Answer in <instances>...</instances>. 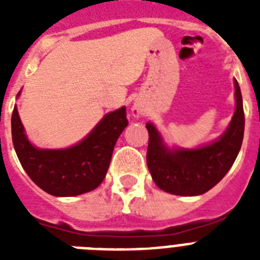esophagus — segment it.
Listing matches in <instances>:
<instances>
[{"label":"esophagus","instance_id":"esophagus-1","mask_svg":"<svg viewBox=\"0 0 260 260\" xmlns=\"http://www.w3.org/2000/svg\"><path fill=\"white\" fill-rule=\"evenodd\" d=\"M132 112H133V116H134V117H141L142 114H143V108H142L141 105L134 104Z\"/></svg>","mask_w":260,"mask_h":260}]
</instances>
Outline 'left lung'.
<instances>
[{
  "label": "left lung",
  "mask_w": 260,
  "mask_h": 260,
  "mask_svg": "<svg viewBox=\"0 0 260 260\" xmlns=\"http://www.w3.org/2000/svg\"><path fill=\"white\" fill-rule=\"evenodd\" d=\"M236 112L228 130L210 146L197 150L169 151L152 123H147V167L161 190L174 195H201L224 178L242 146L245 130L242 95L237 80Z\"/></svg>",
  "instance_id": "1"
}]
</instances>
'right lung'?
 Instances as JSON below:
<instances>
[{"instance_id":"1","label":"right lung","mask_w":260,"mask_h":260,"mask_svg":"<svg viewBox=\"0 0 260 260\" xmlns=\"http://www.w3.org/2000/svg\"><path fill=\"white\" fill-rule=\"evenodd\" d=\"M126 108L108 113L77 146L39 150L24 134L17 108L11 114V137L23 169L40 189L54 197H74L96 189L108 172L117 139L127 126Z\"/></svg>"}]
</instances>
